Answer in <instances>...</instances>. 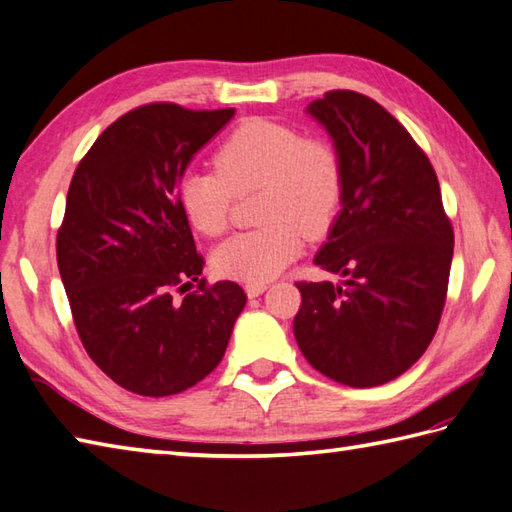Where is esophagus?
Listing matches in <instances>:
<instances>
[{
	"instance_id": "esophagus-1",
	"label": "esophagus",
	"mask_w": 512,
	"mask_h": 512,
	"mask_svg": "<svg viewBox=\"0 0 512 512\" xmlns=\"http://www.w3.org/2000/svg\"><path fill=\"white\" fill-rule=\"evenodd\" d=\"M265 289H267V283H247V285H245V291H247L249 298L260 296Z\"/></svg>"
}]
</instances>
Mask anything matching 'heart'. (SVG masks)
<instances>
[{
    "label": "heart",
    "mask_w": 512,
    "mask_h": 512,
    "mask_svg": "<svg viewBox=\"0 0 512 512\" xmlns=\"http://www.w3.org/2000/svg\"><path fill=\"white\" fill-rule=\"evenodd\" d=\"M214 163L216 168L183 172L176 183V198L196 232L221 236L232 221L236 194L260 190V225L214 249L216 274L265 283L302 252L305 236L318 241L336 223L344 168L325 139L305 137L278 121L247 119L218 145Z\"/></svg>",
    "instance_id": "1"
}]
</instances>
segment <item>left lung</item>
Segmentation results:
<instances>
[{
  "label": "left lung",
  "mask_w": 512,
  "mask_h": 512,
  "mask_svg": "<svg viewBox=\"0 0 512 512\" xmlns=\"http://www.w3.org/2000/svg\"><path fill=\"white\" fill-rule=\"evenodd\" d=\"M307 110L331 134L344 168L342 212L314 260L342 283H296L294 336L322 375L378 387L411 369L435 336L453 225L429 156L378 101L329 90Z\"/></svg>",
  "instance_id": "left-lung-1"
}]
</instances>
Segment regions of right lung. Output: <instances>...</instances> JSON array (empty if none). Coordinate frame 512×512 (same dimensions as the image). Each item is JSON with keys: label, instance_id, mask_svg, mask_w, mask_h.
<instances>
[{"label": "right lung", "instance_id": "add662e5", "mask_svg": "<svg viewBox=\"0 0 512 512\" xmlns=\"http://www.w3.org/2000/svg\"><path fill=\"white\" fill-rule=\"evenodd\" d=\"M232 117L234 108L139 106L101 132L72 174L59 274L83 349L125 391L165 398L201 382L247 302L232 280L201 278L205 260L176 198L187 163Z\"/></svg>", "mask_w": 512, "mask_h": 512}]
</instances>
